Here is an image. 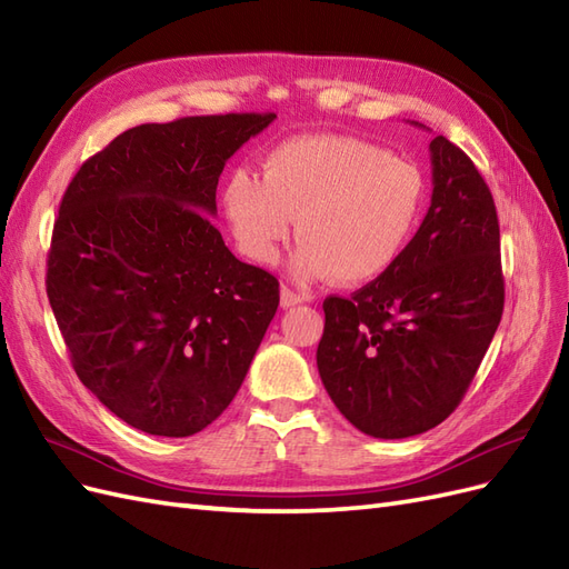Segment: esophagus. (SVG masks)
Wrapping results in <instances>:
<instances>
[{"label":"esophagus","mask_w":569,"mask_h":569,"mask_svg":"<svg viewBox=\"0 0 569 569\" xmlns=\"http://www.w3.org/2000/svg\"><path fill=\"white\" fill-rule=\"evenodd\" d=\"M306 299L301 297V295H297V291H291L289 287H282L280 289V306L282 308H291V306H299V303H303Z\"/></svg>","instance_id":"esophagus-1"}]
</instances>
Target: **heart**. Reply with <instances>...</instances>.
I'll list each match as a JSON object with an SVG mask.
<instances>
[{"mask_svg":"<svg viewBox=\"0 0 569 569\" xmlns=\"http://www.w3.org/2000/svg\"><path fill=\"white\" fill-rule=\"evenodd\" d=\"M425 201L420 168L349 134H297L222 184L220 211L234 244L256 266L278 263L295 230L291 272L301 282L366 284L406 251Z\"/></svg>","mask_w":569,"mask_h":569,"instance_id":"heart-1","label":"heart"}]
</instances>
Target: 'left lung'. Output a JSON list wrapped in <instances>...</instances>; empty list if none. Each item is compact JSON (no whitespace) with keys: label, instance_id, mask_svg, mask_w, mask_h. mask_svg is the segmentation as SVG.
<instances>
[{"label":"left lung","instance_id":"obj_1","mask_svg":"<svg viewBox=\"0 0 569 569\" xmlns=\"http://www.w3.org/2000/svg\"><path fill=\"white\" fill-rule=\"evenodd\" d=\"M429 161L432 203L399 261L353 297L322 303L320 380L341 416L375 439L416 437L449 418L503 313L489 187L443 134L429 142Z\"/></svg>","mask_w":569,"mask_h":569}]
</instances>
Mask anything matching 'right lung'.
Listing matches in <instances>:
<instances>
[{"instance_id": "add662e5", "label": "right lung", "mask_w": 569, "mask_h": 569, "mask_svg": "<svg viewBox=\"0 0 569 569\" xmlns=\"http://www.w3.org/2000/svg\"><path fill=\"white\" fill-rule=\"evenodd\" d=\"M274 113L192 116L126 130L61 199L47 297L71 363L134 429L189 437L242 387L280 284L222 242L218 178Z\"/></svg>"}]
</instances>
